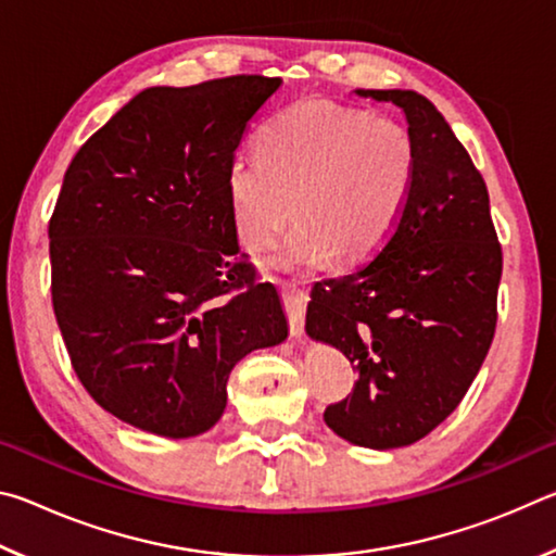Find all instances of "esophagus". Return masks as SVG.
I'll return each mask as SVG.
<instances>
[{
    "label": "esophagus",
    "instance_id": "obj_1",
    "mask_svg": "<svg viewBox=\"0 0 556 556\" xmlns=\"http://www.w3.org/2000/svg\"><path fill=\"white\" fill-rule=\"evenodd\" d=\"M281 296H285V306H287V314H289V328H291V336L299 338L304 336V312H306V291L299 289L296 285H287L281 289Z\"/></svg>",
    "mask_w": 556,
    "mask_h": 556
}]
</instances>
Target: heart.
I'll return each mask as SVG.
<instances>
[{
    "label": "heart",
    "instance_id": "b5f03b06",
    "mask_svg": "<svg viewBox=\"0 0 556 556\" xmlns=\"http://www.w3.org/2000/svg\"><path fill=\"white\" fill-rule=\"evenodd\" d=\"M257 152L232 159L225 188L250 250L271 248L294 213L296 228L267 260L277 271L378 255L407 208L419 162L400 119L321 98L279 112L262 129Z\"/></svg>",
    "mask_w": 556,
    "mask_h": 556
}]
</instances>
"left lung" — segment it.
I'll list each match as a JSON object with an SVG mask.
<instances>
[{"label":"left lung","mask_w":556,"mask_h":556,"mask_svg":"<svg viewBox=\"0 0 556 556\" xmlns=\"http://www.w3.org/2000/svg\"><path fill=\"white\" fill-rule=\"evenodd\" d=\"M404 112L417 178L402 220L368 265L316 281L306 333L357 380L324 419L365 448L425 439L464 400L493 343L503 252L483 176L448 122L414 90H355Z\"/></svg>","instance_id":"1"}]
</instances>
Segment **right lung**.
Wrapping results in <instances>:
<instances>
[{"label":"right lung","instance_id":"1","mask_svg":"<svg viewBox=\"0 0 556 556\" xmlns=\"http://www.w3.org/2000/svg\"><path fill=\"white\" fill-rule=\"evenodd\" d=\"M281 78L147 88L73 156L49 223L51 296L102 409L156 437L208 431L230 370L289 336L240 252L225 174Z\"/></svg>","mask_w":556,"mask_h":556}]
</instances>
